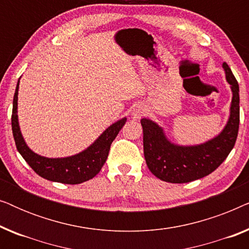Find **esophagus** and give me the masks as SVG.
<instances>
[{
  "mask_svg": "<svg viewBox=\"0 0 249 249\" xmlns=\"http://www.w3.org/2000/svg\"><path fill=\"white\" fill-rule=\"evenodd\" d=\"M146 114V110L144 107H142V105H137V107H135L134 111H132V115H134L135 119H141L142 115Z\"/></svg>",
  "mask_w": 249,
  "mask_h": 249,
  "instance_id": "1",
  "label": "esophagus"
}]
</instances>
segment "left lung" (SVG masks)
I'll return each instance as SVG.
<instances>
[{
    "instance_id": "8db88e82",
    "label": "left lung",
    "mask_w": 249,
    "mask_h": 249,
    "mask_svg": "<svg viewBox=\"0 0 249 249\" xmlns=\"http://www.w3.org/2000/svg\"><path fill=\"white\" fill-rule=\"evenodd\" d=\"M222 67L232 91V101L229 120L216 137L200 145H176L154 121L145 118L141 120L146 164L163 181L185 183L209 176L233 148L239 129V85L229 66L224 62Z\"/></svg>"
}]
</instances>
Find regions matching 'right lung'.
I'll return each mask as SVG.
<instances>
[{
  "instance_id": "add662e5",
  "label": "right lung",
  "mask_w": 249,
  "mask_h": 249,
  "mask_svg": "<svg viewBox=\"0 0 249 249\" xmlns=\"http://www.w3.org/2000/svg\"><path fill=\"white\" fill-rule=\"evenodd\" d=\"M18 90L19 81L17 84L16 93L13 96L11 117L12 134L17 149L25 159V161L28 163L30 168L44 179L50 180V181L67 183V185H77V183L85 182L94 178L101 171L102 166L107 161L112 142L114 141L119 131L124 125L127 118L121 119L111 124L89 147L76 155L57 159L44 158V156L34 153L23 141L19 127L18 114H17L18 112L17 111L18 108Z\"/></svg>"
}]
</instances>
